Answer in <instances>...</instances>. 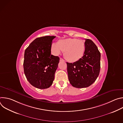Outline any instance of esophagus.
<instances>
[{
  "label": "esophagus",
  "mask_w": 123,
  "mask_h": 123,
  "mask_svg": "<svg viewBox=\"0 0 123 123\" xmlns=\"http://www.w3.org/2000/svg\"><path fill=\"white\" fill-rule=\"evenodd\" d=\"M60 61H65L63 59H62V58H60Z\"/></svg>",
  "instance_id": "obj_1"
}]
</instances>
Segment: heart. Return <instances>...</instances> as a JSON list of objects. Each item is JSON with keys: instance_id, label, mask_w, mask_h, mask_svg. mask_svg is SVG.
<instances>
[{"instance_id": "1", "label": "heart", "mask_w": 123, "mask_h": 123, "mask_svg": "<svg viewBox=\"0 0 123 123\" xmlns=\"http://www.w3.org/2000/svg\"><path fill=\"white\" fill-rule=\"evenodd\" d=\"M51 49L56 55L64 51L65 58L69 62H74L80 60L85 51V43L82 40L76 38H67L60 40L57 43H53Z\"/></svg>"}]
</instances>
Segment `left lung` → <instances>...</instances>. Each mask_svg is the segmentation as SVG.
<instances>
[{
	"label": "left lung",
	"mask_w": 123,
	"mask_h": 123,
	"mask_svg": "<svg viewBox=\"0 0 123 123\" xmlns=\"http://www.w3.org/2000/svg\"><path fill=\"white\" fill-rule=\"evenodd\" d=\"M85 43L83 57L73 63L67 62L69 83L77 88L86 87L92 84L100 70L101 54L97 46L89 39H86Z\"/></svg>",
	"instance_id": "left-lung-1"
}]
</instances>
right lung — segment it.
Masks as SVG:
<instances>
[{"instance_id": "add662e5", "label": "right lung", "mask_w": 123, "mask_h": 123, "mask_svg": "<svg viewBox=\"0 0 123 123\" xmlns=\"http://www.w3.org/2000/svg\"><path fill=\"white\" fill-rule=\"evenodd\" d=\"M55 37L46 36L34 40L25 49L23 67L29 83L40 89L53 83L59 57L51 55L52 41Z\"/></svg>"}]
</instances>
